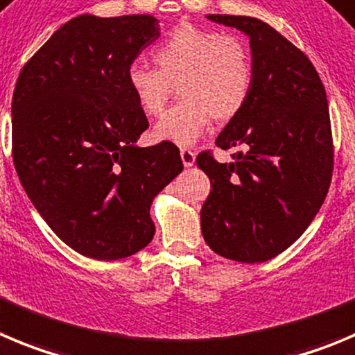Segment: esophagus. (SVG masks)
Wrapping results in <instances>:
<instances>
[{
    "label": "esophagus",
    "instance_id": "1",
    "mask_svg": "<svg viewBox=\"0 0 355 355\" xmlns=\"http://www.w3.org/2000/svg\"><path fill=\"white\" fill-rule=\"evenodd\" d=\"M180 157H182V162H184L185 168L193 166L194 161H196V152L191 150V148H182Z\"/></svg>",
    "mask_w": 355,
    "mask_h": 355
}]
</instances>
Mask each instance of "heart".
Returning <instances> with one entry per match:
<instances>
[{"label":"heart","mask_w":355,"mask_h":355,"mask_svg":"<svg viewBox=\"0 0 355 355\" xmlns=\"http://www.w3.org/2000/svg\"><path fill=\"white\" fill-rule=\"evenodd\" d=\"M157 68L132 64L128 85L141 112L161 115L178 84L182 99L155 124L154 137L187 147L214 121L230 122L254 89V59L241 38L178 24L152 51Z\"/></svg>","instance_id":"1"}]
</instances>
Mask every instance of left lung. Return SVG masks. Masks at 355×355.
Returning <instances> with one entry per match:
<instances>
[{"instance_id": "obj_1", "label": "left lung", "mask_w": 355, "mask_h": 355, "mask_svg": "<svg viewBox=\"0 0 355 355\" xmlns=\"http://www.w3.org/2000/svg\"><path fill=\"white\" fill-rule=\"evenodd\" d=\"M250 36L254 89L215 145L241 147L233 162L198 154L211 191L201 231L218 256L263 263L304 233L322 207L333 177L334 147L326 89L312 61L266 22L208 15Z\"/></svg>"}]
</instances>
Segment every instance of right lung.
Segmentation results:
<instances>
[{
  "instance_id": "obj_1",
  "label": "right lung",
  "mask_w": 355,
  "mask_h": 355,
  "mask_svg": "<svg viewBox=\"0 0 355 355\" xmlns=\"http://www.w3.org/2000/svg\"><path fill=\"white\" fill-rule=\"evenodd\" d=\"M159 36L152 15H78L21 69L12 157L21 184L68 247L98 261L150 243L152 200L182 170L171 141L137 147L148 128L128 69Z\"/></svg>"
}]
</instances>
